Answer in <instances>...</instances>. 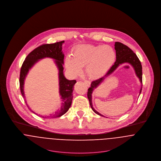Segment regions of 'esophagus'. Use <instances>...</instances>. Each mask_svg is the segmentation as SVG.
<instances>
[{"label":"esophagus","instance_id":"esophagus-1","mask_svg":"<svg viewBox=\"0 0 161 161\" xmlns=\"http://www.w3.org/2000/svg\"><path fill=\"white\" fill-rule=\"evenodd\" d=\"M85 83L86 85V86H87V87H89L90 85H91V83H90V81H89L85 80Z\"/></svg>","mask_w":161,"mask_h":161}]
</instances>
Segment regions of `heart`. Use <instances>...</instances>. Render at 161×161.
Listing matches in <instances>:
<instances>
[{
    "instance_id": "b5f03b06",
    "label": "heart",
    "mask_w": 161,
    "mask_h": 161,
    "mask_svg": "<svg viewBox=\"0 0 161 161\" xmlns=\"http://www.w3.org/2000/svg\"><path fill=\"white\" fill-rule=\"evenodd\" d=\"M115 59L113 48L108 45H81L74 48L72 57H67L65 66L73 75L81 73L86 66V73L92 79L102 77L112 66Z\"/></svg>"
}]
</instances>
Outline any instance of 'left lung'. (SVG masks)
I'll return each mask as SVG.
<instances>
[{
    "label": "left lung",
    "instance_id": "8db88e82",
    "mask_svg": "<svg viewBox=\"0 0 161 161\" xmlns=\"http://www.w3.org/2000/svg\"><path fill=\"white\" fill-rule=\"evenodd\" d=\"M114 46H115L114 48L116 52V61L114 63V64L111 67V69L108 71V72L103 77L93 81L91 83V87L88 89V91H87V98L89 99L90 106L92 109L94 111L95 113L101 116H103V115L99 113L98 112H97L93 108L92 103V92L95 89H96L102 82H103L104 79L106 77L111 75L113 73L114 71L120 64H122L124 63L130 64L133 67L136 75L139 78V80L141 84H142V67L141 63L139 59L138 58V57H137L136 54L134 53V52L130 48L124 45L121 42H115ZM141 91H142V87L140 90L139 94H141Z\"/></svg>",
    "mask_w": 161,
    "mask_h": 161
}]
</instances>
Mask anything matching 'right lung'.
<instances>
[{
    "mask_svg": "<svg viewBox=\"0 0 161 161\" xmlns=\"http://www.w3.org/2000/svg\"><path fill=\"white\" fill-rule=\"evenodd\" d=\"M64 42V41H63L53 44H43L39 46L38 47L36 48L32 52H31L27 55V57H26L20 69L19 78L20 89L23 97L25 98V94L24 91V80L27 74L29 73V70L40 59H42L45 58H50L55 59V63L59 70V92L61 99V106L59 109L57 111H55L54 113L46 116L38 115L30 109V111H31L33 113L44 119L57 118L62 116L64 114L66 113L72 104L73 98L74 86L76 83V81L75 80H67L65 78L63 74L64 68L63 65L64 64V55L62 51V46ZM27 106L29 107L28 105Z\"/></svg>",
    "mask_w": 161,
    "mask_h": 161,
    "instance_id": "right-lung-1",
    "label": "right lung"
}]
</instances>
